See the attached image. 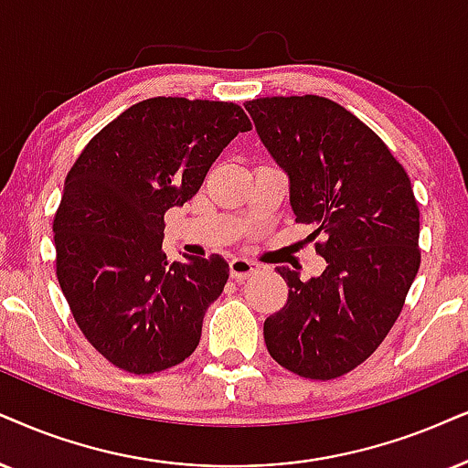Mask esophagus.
<instances>
[{
    "label": "esophagus",
    "instance_id": "obj_1",
    "mask_svg": "<svg viewBox=\"0 0 468 468\" xmlns=\"http://www.w3.org/2000/svg\"><path fill=\"white\" fill-rule=\"evenodd\" d=\"M229 268H230V278H233V281H244V278L254 274V271H259V263H254L246 257H235L230 259Z\"/></svg>",
    "mask_w": 468,
    "mask_h": 468
}]
</instances>
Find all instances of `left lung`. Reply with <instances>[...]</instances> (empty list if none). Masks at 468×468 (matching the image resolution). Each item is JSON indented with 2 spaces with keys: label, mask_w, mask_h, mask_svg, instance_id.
<instances>
[{
  "label": "left lung",
  "mask_w": 468,
  "mask_h": 468,
  "mask_svg": "<svg viewBox=\"0 0 468 468\" xmlns=\"http://www.w3.org/2000/svg\"><path fill=\"white\" fill-rule=\"evenodd\" d=\"M254 129L289 179L295 222L311 224L326 270L311 281L281 265L289 295L265 319L270 356L293 374L333 380L378 350L415 281L419 207L387 144L330 99L248 101Z\"/></svg>",
  "instance_id": "1"
}]
</instances>
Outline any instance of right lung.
Segmentation results:
<instances>
[{"mask_svg":"<svg viewBox=\"0 0 468 468\" xmlns=\"http://www.w3.org/2000/svg\"><path fill=\"white\" fill-rule=\"evenodd\" d=\"M250 129L235 103L146 99L69 170L53 218L58 282L77 326L118 369L155 374L197 350L229 263L220 254L170 263L164 214L187 203L222 149Z\"/></svg>","mask_w":468,"mask_h":468,"instance_id":"obj_1","label":"right lung"}]
</instances>
